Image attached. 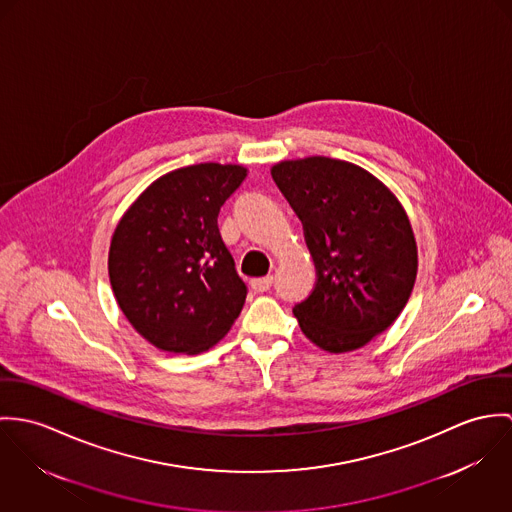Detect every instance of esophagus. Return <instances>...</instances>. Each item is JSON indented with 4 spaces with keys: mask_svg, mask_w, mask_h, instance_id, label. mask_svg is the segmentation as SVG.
<instances>
[{
    "mask_svg": "<svg viewBox=\"0 0 512 512\" xmlns=\"http://www.w3.org/2000/svg\"><path fill=\"white\" fill-rule=\"evenodd\" d=\"M251 286L255 292H267L273 286V277H263V279H253Z\"/></svg>",
    "mask_w": 512,
    "mask_h": 512,
    "instance_id": "34e87169",
    "label": "esophagus"
}]
</instances>
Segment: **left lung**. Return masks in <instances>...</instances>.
<instances>
[{"instance_id": "8db88e82", "label": "left lung", "mask_w": 512, "mask_h": 512, "mask_svg": "<svg viewBox=\"0 0 512 512\" xmlns=\"http://www.w3.org/2000/svg\"><path fill=\"white\" fill-rule=\"evenodd\" d=\"M300 218L316 286L294 304L300 330L330 353L357 349L385 332L416 281V241L395 194L357 165L308 157L273 167Z\"/></svg>"}]
</instances>
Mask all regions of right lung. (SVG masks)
I'll use <instances>...</instances> for the list:
<instances>
[{"instance_id": "right-lung-1", "label": "right lung", "mask_w": 512, "mask_h": 512, "mask_svg": "<svg viewBox=\"0 0 512 512\" xmlns=\"http://www.w3.org/2000/svg\"><path fill=\"white\" fill-rule=\"evenodd\" d=\"M247 171L202 163L155 180L125 212L110 247V283L129 324L155 347L200 353L237 320L247 284L218 214Z\"/></svg>"}]
</instances>
